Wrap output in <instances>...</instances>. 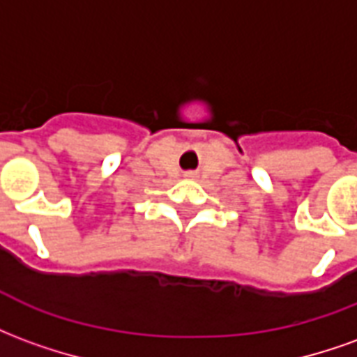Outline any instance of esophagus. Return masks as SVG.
<instances>
[{
	"label": "esophagus",
	"mask_w": 357,
	"mask_h": 357,
	"mask_svg": "<svg viewBox=\"0 0 357 357\" xmlns=\"http://www.w3.org/2000/svg\"><path fill=\"white\" fill-rule=\"evenodd\" d=\"M187 178H193V174H185Z\"/></svg>",
	"instance_id": "1"
}]
</instances>
